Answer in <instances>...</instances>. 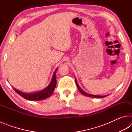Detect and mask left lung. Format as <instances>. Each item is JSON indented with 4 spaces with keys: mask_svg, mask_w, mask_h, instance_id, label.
<instances>
[{
    "mask_svg": "<svg viewBox=\"0 0 132 132\" xmlns=\"http://www.w3.org/2000/svg\"><path fill=\"white\" fill-rule=\"evenodd\" d=\"M75 81H76V83L77 87L80 93H81L82 95H84L85 96H87V97H92V98H102V97H105L107 95H92V94H88L85 92L80 87V86H79V84L77 83V81L76 80V79H75Z\"/></svg>",
    "mask_w": 132,
    "mask_h": 132,
    "instance_id": "obj_1",
    "label": "left lung"
}]
</instances>
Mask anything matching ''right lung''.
Wrapping results in <instances>:
<instances>
[{"label": "right lung", "mask_w": 132, "mask_h": 132, "mask_svg": "<svg viewBox=\"0 0 132 132\" xmlns=\"http://www.w3.org/2000/svg\"><path fill=\"white\" fill-rule=\"evenodd\" d=\"M57 70V68L56 69L55 71L53 73L52 80H51V82L49 84V86L42 91L33 93H24L14 88L13 87V88L14 89L15 92L19 94L22 97H23L27 100H30V101H39V100H43L46 99V98L50 97L52 94L53 92L55 90L56 86V73Z\"/></svg>", "instance_id": "1"}]
</instances>
